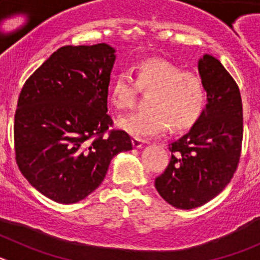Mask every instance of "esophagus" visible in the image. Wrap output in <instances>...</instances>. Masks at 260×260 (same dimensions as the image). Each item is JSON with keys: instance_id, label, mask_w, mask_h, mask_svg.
I'll return each instance as SVG.
<instances>
[{"instance_id": "obj_1", "label": "esophagus", "mask_w": 260, "mask_h": 260, "mask_svg": "<svg viewBox=\"0 0 260 260\" xmlns=\"http://www.w3.org/2000/svg\"><path fill=\"white\" fill-rule=\"evenodd\" d=\"M144 144H146V142L142 141V139H137V138L133 139V146H134V148H142Z\"/></svg>"}]
</instances>
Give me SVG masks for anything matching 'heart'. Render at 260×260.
I'll return each instance as SVG.
<instances>
[{
    "mask_svg": "<svg viewBox=\"0 0 260 260\" xmlns=\"http://www.w3.org/2000/svg\"><path fill=\"white\" fill-rule=\"evenodd\" d=\"M135 84L128 73L122 71L109 87V100L116 109L134 105L137 88L151 93L147 112L128 114L118 119V127L137 139L157 137L168 126L173 132L189 130L198 122L206 105L203 80L191 71L161 59H147L135 68Z\"/></svg>",
    "mask_w": 260,
    "mask_h": 260,
    "instance_id": "b5f03b06",
    "label": "heart"
}]
</instances>
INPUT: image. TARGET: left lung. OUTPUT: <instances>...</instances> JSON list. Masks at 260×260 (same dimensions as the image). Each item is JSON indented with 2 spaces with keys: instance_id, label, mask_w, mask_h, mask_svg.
Instances as JSON below:
<instances>
[{
  "instance_id": "obj_1",
  "label": "left lung",
  "mask_w": 260,
  "mask_h": 260,
  "mask_svg": "<svg viewBox=\"0 0 260 260\" xmlns=\"http://www.w3.org/2000/svg\"><path fill=\"white\" fill-rule=\"evenodd\" d=\"M207 92L201 118L171 143V162L155 180L162 199L180 210L201 207L224 190L237 169L242 144V100L237 83L211 54L198 61Z\"/></svg>"
}]
</instances>
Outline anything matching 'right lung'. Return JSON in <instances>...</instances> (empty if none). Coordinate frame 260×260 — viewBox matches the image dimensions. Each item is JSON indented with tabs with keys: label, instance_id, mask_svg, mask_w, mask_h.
<instances>
[{
	"label": "right lung",
	"instance_id": "right-lung-1",
	"mask_svg": "<svg viewBox=\"0 0 260 260\" xmlns=\"http://www.w3.org/2000/svg\"><path fill=\"white\" fill-rule=\"evenodd\" d=\"M116 49L66 45L28 78L14 118L15 156L39 192L62 204L83 201L104 181L110 160L133 150L127 133L103 137Z\"/></svg>",
	"mask_w": 260,
	"mask_h": 260
}]
</instances>
